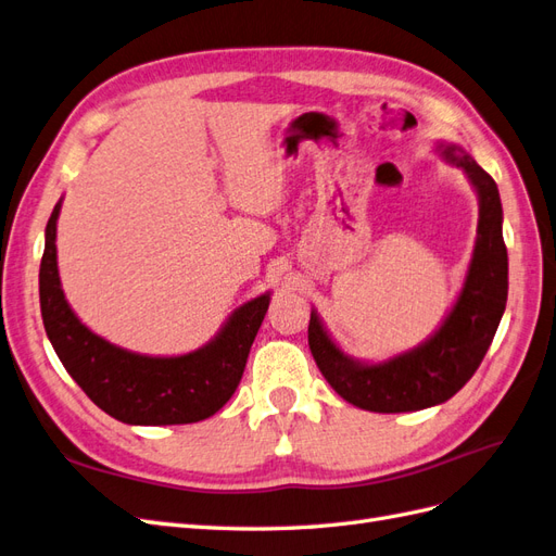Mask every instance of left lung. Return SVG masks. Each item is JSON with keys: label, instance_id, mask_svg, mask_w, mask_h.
I'll list each match as a JSON object with an SVG mask.
<instances>
[{"label": "left lung", "instance_id": "left-lung-1", "mask_svg": "<svg viewBox=\"0 0 556 556\" xmlns=\"http://www.w3.org/2000/svg\"><path fill=\"white\" fill-rule=\"evenodd\" d=\"M442 161L462 167L480 202L478 240L464 289L445 321L419 346L382 363L346 356L319 314L309 316V349L326 382L346 403L370 412H417L450 401L480 368L507 300V249L496 181L458 144L440 141Z\"/></svg>", "mask_w": 556, "mask_h": 556}]
</instances>
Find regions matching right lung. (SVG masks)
<instances>
[{
	"instance_id": "1",
	"label": "right lung",
	"mask_w": 556,
	"mask_h": 556,
	"mask_svg": "<svg viewBox=\"0 0 556 556\" xmlns=\"http://www.w3.org/2000/svg\"><path fill=\"white\" fill-rule=\"evenodd\" d=\"M60 207L62 200L46 226L39 303L46 336L74 382L109 417L123 424H193L216 415L240 384L269 293L237 307L214 340L195 352L181 356L128 352L84 326L62 293L55 249Z\"/></svg>"
}]
</instances>
